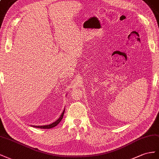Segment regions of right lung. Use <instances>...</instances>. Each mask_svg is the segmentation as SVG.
<instances>
[{"instance_id":"obj_1","label":"right lung","mask_w":159,"mask_h":159,"mask_svg":"<svg viewBox=\"0 0 159 159\" xmlns=\"http://www.w3.org/2000/svg\"><path fill=\"white\" fill-rule=\"evenodd\" d=\"M64 113H65V110L63 111L62 115L59 117V119H58L57 120H56L55 122H54L53 123H52L51 125H44V126H34V127H36V128H40V129H51V128H53V127H54V126H56L61 121V120L62 119V118H63V115H64Z\"/></svg>"}]
</instances>
